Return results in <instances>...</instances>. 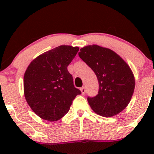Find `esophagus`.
I'll use <instances>...</instances> for the list:
<instances>
[{
  "label": "esophagus",
  "instance_id": "34e87169",
  "mask_svg": "<svg viewBox=\"0 0 154 154\" xmlns=\"http://www.w3.org/2000/svg\"><path fill=\"white\" fill-rule=\"evenodd\" d=\"M80 91L81 92H82V94L84 95L85 93V87H82L80 88Z\"/></svg>",
  "mask_w": 154,
  "mask_h": 154
}]
</instances>
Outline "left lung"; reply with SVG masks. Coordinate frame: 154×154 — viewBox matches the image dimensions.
I'll use <instances>...</instances> for the list:
<instances>
[{
	"mask_svg": "<svg viewBox=\"0 0 154 154\" xmlns=\"http://www.w3.org/2000/svg\"><path fill=\"white\" fill-rule=\"evenodd\" d=\"M78 54L95 72L99 84L98 95L88 97L91 109L105 117L123 111L131 100L135 85L128 63L114 51L97 45L83 47Z\"/></svg>",
	"mask_w": 154,
	"mask_h": 154,
	"instance_id": "left-lung-1",
	"label": "left lung"
}]
</instances>
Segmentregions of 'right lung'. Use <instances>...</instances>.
<instances>
[{
    "mask_svg": "<svg viewBox=\"0 0 154 154\" xmlns=\"http://www.w3.org/2000/svg\"><path fill=\"white\" fill-rule=\"evenodd\" d=\"M78 47L60 45L40 55L29 63L24 75L25 99L43 119L55 122L69 110L81 91L74 85L67 69Z\"/></svg>",
    "mask_w": 154,
    "mask_h": 154,
    "instance_id": "add662e5",
    "label": "right lung"
}]
</instances>
